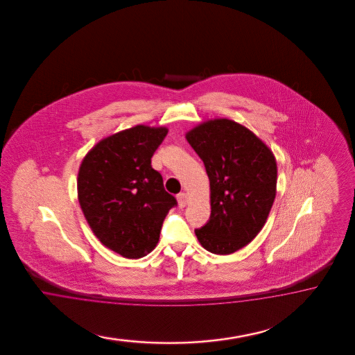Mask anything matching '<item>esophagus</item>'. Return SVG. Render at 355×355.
<instances>
[{"label":"esophagus","mask_w":355,"mask_h":355,"mask_svg":"<svg viewBox=\"0 0 355 355\" xmlns=\"http://www.w3.org/2000/svg\"><path fill=\"white\" fill-rule=\"evenodd\" d=\"M177 200H178V205L183 208V207H186L187 203H189V196H187V193H181L177 195Z\"/></svg>","instance_id":"esophagus-1"}]
</instances>
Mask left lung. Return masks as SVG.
<instances>
[{"mask_svg": "<svg viewBox=\"0 0 355 355\" xmlns=\"http://www.w3.org/2000/svg\"><path fill=\"white\" fill-rule=\"evenodd\" d=\"M209 178L211 217L195 234L209 252L229 255L258 236L276 198L277 164L251 130L227 119H208L186 132Z\"/></svg>", "mask_w": 355, "mask_h": 355, "instance_id": "8db88e82", "label": "left lung"}]
</instances>
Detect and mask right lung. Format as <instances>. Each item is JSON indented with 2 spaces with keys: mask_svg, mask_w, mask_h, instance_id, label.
<instances>
[{
  "mask_svg": "<svg viewBox=\"0 0 355 355\" xmlns=\"http://www.w3.org/2000/svg\"><path fill=\"white\" fill-rule=\"evenodd\" d=\"M168 129L137 125L97 141L78 172V200L105 248L139 259L156 248L162 221L177 205L150 157Z\"/></svg>",
  "mask_w": 355,
  "mask_h": 355,
  "instance_id": "obj_1",
  "label": "right lung"
}]
</instances>
